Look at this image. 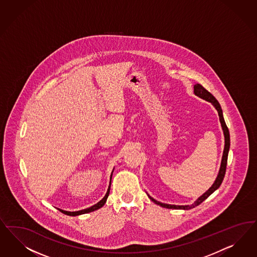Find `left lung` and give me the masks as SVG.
Returning <instances> with one entry per match:
<instances>
[{
  "label": "left lung",
  "instance_id": "left-lung-1",
  "mask_svg": "<svg viewBox=\"0 0 257 257\" xmlns=\"http://www.w3.org/2000/svg\"><path fill=\"white\" fill-rule=\"evenodd\" d=\"M194 93L199 96L202 99L206 100L208 102H211L213 104V106L215 107V109L217 110L218 112V116H219V121H220V124L222 126V131L224 133V138H225V146H224L223 155H222V160H221V165H220V168H219V172L218 175L215 179V182L213 183V185L208 189L202 196H200L199 199H197L193 204L191 205H172V204H166V203H162L160 201H157L156 199L151 198L149 195H148L149 197V199H151L154 203H156L158 205L162 206V207L168 208V209H182V210H189L192 208L196 207L199 205L203 200L207 199L208 197L213 194L219 186L220 184L222 183L223 181L224 176H225V172H226V166H227V160H228V153H229V149H230V133H229V130L226 125V123L224 121L223 114H222V109L221 107L218 103V101L215 99V96L210 93L209 91L204 89L200 84H195L194 85Z\"/></svg>",
  "mask_w": 257,
  "mask_h": 257
}]
</instances>
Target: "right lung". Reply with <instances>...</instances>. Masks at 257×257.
Segmentation results:
<instances>
[{
	"label": "right lung",
	"mask_w": 257,
	"mask_h": 257,
	"mask_svg": "<svg viewBox=\"0 0 257 257\" xmlns=\"http://www.w3.org/2000/svg\"><path fill=\"white\" fill-rule=\"evenodd\" d=\"M113 172V171H112ZM111 176H112V173L110 175V182H109V186H108V191H107V193H106V195H105V197L103 198V199L100 200L99 202H97L96 204H94L93 206H91L90 208H87V209H84V210H80V211H76V212H69V211H64V210H61V209H58L61 213H63V214H65V215H72V216H75V215H83V214H87V213H91V212H93V211H95V210H97V209H99V208L102 207L105 203H106V201H107V199H108V194H109V189H110V182H111Z\"/></svg>",
	"instance_id": "add662e5"
}]
</instances>
